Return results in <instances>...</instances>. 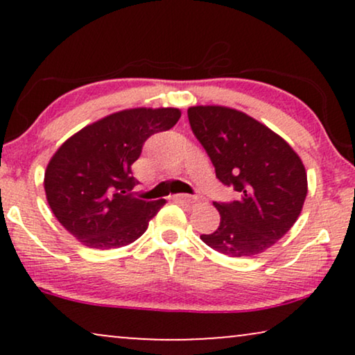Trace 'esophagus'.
Listing matches in <instances>:
<instances>
[{"instance_id":"1","label":"esophagus","mask_w":355,"mask_h":355,"mask_svg":"<svg viewBox=\"0 0 355 355\" xmlns=\"http://www.w3.org/2000/svg\"><path fill=\"white\" fill-rule=\"evenodd\" d=\"M173 198L176 202H186V203H191V205H193V203L198 202L197 197L187 196V193H176V196H173Z\"/></svg>"}]
</instances>
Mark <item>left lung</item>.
<instances>
[{"instance_id": "obj_1", "label": "left lung", "mask_w": 355, "mask_h": 355, "mask_svg": "<svg viewBox=\"0 0 355 355\" xmlns=\"http://www.w3.org/2000/svg\"><path fill=\"white\" fill-rule=\"evenodd\" d=\"M192 132L216 178L239 200L213 205L220 226L200 239L230 257H254L275 245L297 221L307 197V171L286 140L239 110L198 105L187 110Z\"/></svg>"}]
</instances>
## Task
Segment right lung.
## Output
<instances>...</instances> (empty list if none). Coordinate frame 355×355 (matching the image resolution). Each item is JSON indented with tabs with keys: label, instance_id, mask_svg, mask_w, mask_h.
I'll return each instance as SVG.
<instances>
[{
	"label": "right lung",
	"instance_id": "obj_1",
	"mask_svg": "<svg viewBox=\"0 0 355 355\" xmlns=\"http://www.w3.org/2000/svg\"><path fill=\"white\" fill-rule=\"evenodd\" d=\"M178 108H130L108 114L71 135L45 169L53 215L77 241L108 250L132 244L166 200L145 202L129 193L130 171L150 135L171 129Z\"/></svg>",
	"mask_w": 355,
	"mask_h": 355
}]
</instances>
